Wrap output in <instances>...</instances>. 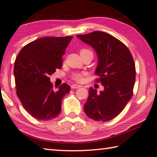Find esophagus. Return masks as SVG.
<instances>
[{
  "mask_svg": "<svg viewBox=\"0 0 157 157\" xmlns=\"http://www.w3.org/2000/svg\"><path fill=\"white\" fill-rule=\"evenodd\" d=\"M79 87H82L81 85H78V84H72L71 88L72 89H78Z\"/></svg>",
  "mask_w": 157,
  "mask_h": 157,
  "instance_id": "obj_1",
  "label": "esophagus"
}]
</instances>
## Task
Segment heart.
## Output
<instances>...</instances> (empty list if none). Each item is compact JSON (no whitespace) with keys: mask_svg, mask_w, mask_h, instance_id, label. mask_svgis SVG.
<instances>
[{"mask_svg":"<svg viewBox=\"0 0 157 157\" xmlns=\"http://www.w3.org/2000/svg\"><path fill=\"white\" fill-rule=\"evenodd\" d=\"M86 53H92L89 49H82L80 50V55ZM73 79L77 82H81L83 79V74L82 73H75L73 75Z\"/></svg>","mask_w":157,"mask_h":157,"instance_id":"heart-1","label":"heart"}]
</instances>
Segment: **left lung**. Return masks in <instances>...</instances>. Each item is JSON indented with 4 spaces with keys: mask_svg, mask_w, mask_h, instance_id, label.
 Instances as JSON below:
<instances>
[{
    "mask_svg": "<svg viewBox=\"0 0 157 157\" xmlns=\"http://www.w3.org/2000/svg\"><path fill=\"white\" fill-rule=\"evenodd\" d=\"M77 37L95 50L98 56L95 73L104 86L99 94L96 89L89 88L84 110L97 121L112 120L121 113L133 96L136 66L132 55L123 43L105 32L94 31Z\"/></svg>",
    "mask_w": 157,
    "mask_h": 157,
    "instance_id": "left-lung-1",
    "label": "left lung"
}]
</instances>
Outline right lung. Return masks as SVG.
Wrapping results in <instances>:
<instances>
[{"label":"right lung","mask_w":157,"mask_h":157,"mask_svg":"<svg viewBox=\"0 0 157 157\" xmlns=\"http://www.w3.org/2000/svg\"><path fill=\"white\" fill-rule=\"evenodd\" d=\"M72 36L45 37L21 49L14 62L17 95L28 113L38 120L47 121L61 113L62 99L71 88L63 83L54 90L49 76L62 67V56Z\"/></svg>","instance_id":"add662e5"}]
</instances>
